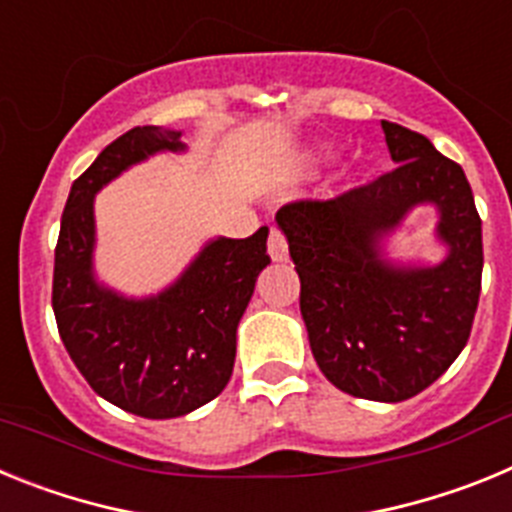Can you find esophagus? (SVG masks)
I'll return each mask as SVG.
<instances>
[{"mask_svg":"<svg viewBox=\"0 0 512 512\" xmlns=\"http://www.w3.org/2000/svg\"><path fill=\"white\" fill-rule=\"evenodd\" d=\"M266 248H269V256H271V259H274V261H287L289 248H287V238H284L282 230L271 228L269 243H266Z\"/></svg>","mask_w":512,"mask_h":512,"instance_id":"esophagus-1","label":"esophagus"}]
</instances>
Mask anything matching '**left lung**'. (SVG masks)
Segmentation results:
<instances>
[{"mask_svg": "<svg viewBox=\"0 0 512 512\" xmlns=\"http://www.w3.org/2000/svg\"><path fill=\"white\" fill-rule=\"evenodd\" d=\"M395 169L333 200L277 212L300 274V312L320 372L338 390L402 402L431 387L467 346L482 289V220L464 169L425 135L382 120ZM436 204L441 265H392L381 238Z\"/></svg>", "mask_w": 512, "mask_h": 512, "instance_id": "left-lung-1", "label": "left lung"}]
</instances>
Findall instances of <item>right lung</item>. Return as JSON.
<instances>
[{
  "label": "right lung",
  "instance_id": "right-lung-1",
  "mask_svg": "<svg viewBox=\"0 0 512 512\" xmlns=\"http://www.w3.org/2000/svg\"><path fill=\"white\" fill-rule=\"evenodd\" d=\"M158 151H184L182 133L143 125L104 148L71 184L53 266L58 333L99 397L166 420L202 408L225 390L235 364V330L269 264L259 228L215 238L171 287L153 297L117 295L94 279V194Z\"/></svg>",
  "mask_w": 512,
  "mask_h": 512
}]
</instances>
